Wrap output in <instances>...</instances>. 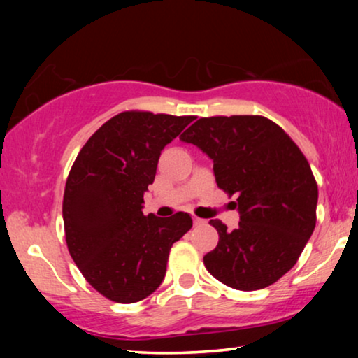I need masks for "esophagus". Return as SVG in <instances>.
<instances>
[{
	"instance_id": "esophagus-1",
	"label": "esophagus",
	"mask_w": 358,
	"mask_h": 358,
	"mask_svg": "<svg viewBox=\"0 0 358 358\" xmlns=\"http://www.w3.org/2000/svg\"><path fill=\"white\" fill-rule=\"evenodd\" d=\"M192 220H194V224H205V223H207V222H205L203 218H199V217H195V215H194V217H192Z\"/></svg>"
}]
</instances>
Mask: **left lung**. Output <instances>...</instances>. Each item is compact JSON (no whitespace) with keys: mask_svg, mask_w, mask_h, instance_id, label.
<instances>
[{"mask_svg":"<svg viewBox=\"0 0 358 358\" xmlns=\"http://www.w3.org/2000/svg\"><path fill=\"white\" fill-rule=\"evenodd\" d=\"M213 159L217 185L236 197L239 224L220 220L207 271L224 285L261 290L295 266L316 227L317 184L310 163L275 122L262 115L202 117L180 135Z\"/></svg>","mask_w":358,"mask_h":358,"instance_id":"8db88e82","label":"left lung"}]
</instances>
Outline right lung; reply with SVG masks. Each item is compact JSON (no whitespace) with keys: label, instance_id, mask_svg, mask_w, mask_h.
<instances>
[{"label":"right lung","instance_id":"right-lung-1","mask_svg":"<svg viewBox=\"0 0 358 358\" xmlns=\"http://www.w3.org/2000/svg\"><path fill=\"white\" fill-rule=\"evenodd\" d=\"M192 120L120 112L92 134L71 166L63 195L68 251L90 285L110 301L151 295L166 275L173 244L192 228L189 213L159 218L141 212L161 151Z\"/></svg>","mask_w":358,"mask_h":358}]
</instances>
